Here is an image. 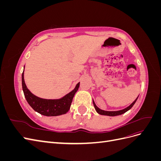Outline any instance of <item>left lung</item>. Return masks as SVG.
Segmentation results:
<instances>
[{
    "instance_id": "8db88e82",
    "label": "left lung",
    "mask_w": 161,
    "mask_h": 161,
    "mask_svg": "<svg viewBox=\"0 0 161 161\" xmlns=\"http://www.w3.org/2000/svg\"><path fill=\"white\" fill-rule=\"evenodd\" d=\"M139 95L138 96L137 98H136L134 101L132 103H131L128 107H127V108L124 109H121V110H119V111H105V110H102L100 108H99L98 107H97L95 104V103L94 102L93 99H92V103H93V105H94V107H95V109L96 110V111L100 115H108V116H117V115H121L123 114L124 113H125L126 111H128V110H130L131 108H132L133 105L135 104L136 101H137Z\"/></svg>"
}]
</instances>
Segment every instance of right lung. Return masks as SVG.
<instances>
[{"mask_svg":"<svg viewBox=\"0 0 161 161\" xmlns=\"http://www.w3.org/2000/svg\"><path fill=\"white\" fill-rule=\"evenodd\" d=\"M79 86L80 82L76 84L72 91L60 99H43L33 95L27 89L24 80V70L22 73V88L27 103L34 111L45 116H58L66 114L70 108L73 97L79 89Z\"/></svg>","mask_w":161,"mask_h":161,"instance_id":"right-lung-1","label":"right lung"}]
</instances>
